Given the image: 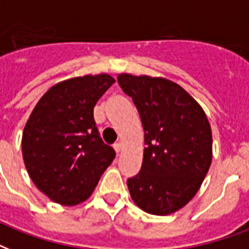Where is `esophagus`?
Segmentation results:
<instances>
[{
  "label": "esophagus",
  "mask_w": 249,
  "mask_h": 249,
  "mask_svg": "<svg viewBox=\"0 0 249 249\" xmlns=\"http://www.w3.org/2000/svg\"><path fill=\"white\" fill-rule=\"evenodd\" d=\"M114 149H115V152H117V155H119V153H121V151H122V144H121V142H115Z\"/></svg>",
  "instance_id": "1"
}]
</instances>
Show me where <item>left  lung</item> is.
<instances>
[{"instance_id":"left-lung-1","label":"left lung","mask_w":249,"mask_h":249,"mask_svg":"<svg viewBox=\"0 0 249 249\" xmlns=\"http://www.w3.org/2000/svg\"><path fill=\"white\" fill-rule=\"evenodd\" d=\"M144 128L142 169L127 179L131 197L156 215L179 211L194 197L212 163L211 124L182 87L163 78L118 75Z\"/></svg>"}]
</instances>
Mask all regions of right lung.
Listing matches in <instances>:
<instances>
[{
  "label": "right lung",
  "instance_id": "obj_1",
  "mask_svg": "<svg viewBox=\"0 0 249 249\" xmlns=\"http://www.w3.org/2000/svg\"><path fill=\"white\" fill-rule=\"evenodd\" d=\"M115 80L86 75L55 84L31 113L22 138L24 165L42 194L62 205L89 197L115 157L93 118L98 98Z\"/></svg>",
  "mask_w": 249,
  "mask_h": 249
}]
</instances>
